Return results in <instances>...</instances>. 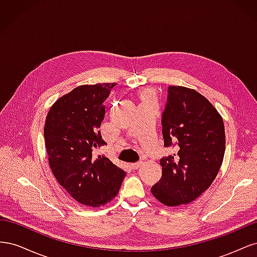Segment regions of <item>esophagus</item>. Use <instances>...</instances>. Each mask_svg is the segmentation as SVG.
<instances>
[{
  "label": "esophagus",
  "instance_id": "1",
  "mask_svg": "<svg viewBox=\"0 0 257 257\" xmlns=\"http://www.w3.org/2000/svg\"><path fill=\"white\" fill-rule=\"evenodd\" d=\"M143 164H144V162H143V161H139V162L133 163V164H131V167L133 168V169H138Z\"/></svg>",
  "mask_w": 257,
  "mask_h": 257
}]
</instances>
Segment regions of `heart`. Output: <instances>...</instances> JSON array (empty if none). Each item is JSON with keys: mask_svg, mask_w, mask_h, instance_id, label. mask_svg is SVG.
I'll use <instances>...</instances> for the list:
<instances>
[{"mask_svg": "<svg viewBox=\"0 0 257 257\" xmlns=\"http://www.w3.org/2000/svg\"><path fill=\"white\" fill-rule=\"evenodd\" d=\"M143 97H144V100H147V99H153V95H152V93H151L150 91H146V92H144Z\"/></svg>", "mask_w": 257, "mask_h": 257, "instance_id": "b5f03b06", "label": "heart"}]
</instances>
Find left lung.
I'll list each match as a JSON object with an SVG mask.
<instances>
[{
	"mask_svg": "<svg viewBox=\"0 0 257 257\" xmlns=\"http://www.w3.org/2000/svg\"><path fill=\"white\" fill-rule=\"evenodd\" d=\"M165 147H177L162 158V178L151 192L168 207L189 204L215 179L225 153L222 116L209 100L193 89L169 85L162 114Z\"/></svg>",
	"mask_w": 257,
	"mask_h": 257,
	"instance_id": "1",
	"label": "left lung"
}]
</instances>
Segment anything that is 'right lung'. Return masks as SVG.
Masks as SVG:
<instances>
[{"label":"right lung","mask_w":257,"mask_h":257,"mask_svg":"<svg viewBox=\"0 0 257 257\" xmlns=\"http://www.w3.org/2000/svg\"><path fill=\"white\" fill-rule=\"evenodd\" d=\"M116 83L80 85L60 97L46 118L44 137L58 182L78 203L99 207L119 192L125 172L106 157L93 159L106 145L100 135L104 102Z\"/></svg>","instance_id":"right-lung-1"}]
</instances>
